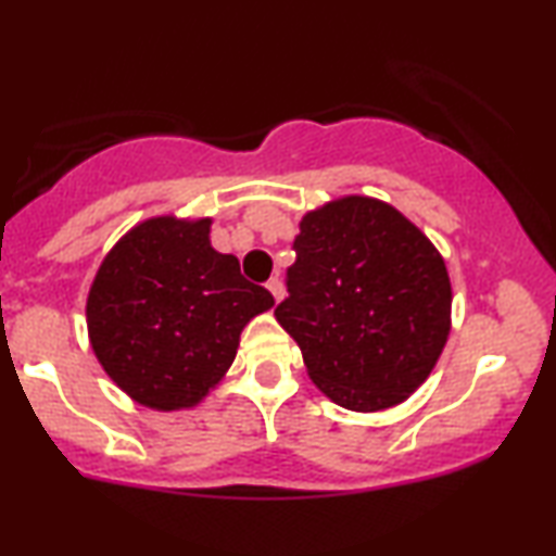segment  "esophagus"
I'll use <instances>...</instances> for the list:
<instances>
[{
  "label": "esophagus",
  "mask_w": 556,
  "mask_h": 556,
  "mask_svg": "<svg viewBox=\"0 0 556 556\" xmlns=\"http://www.w3.org/2000/svg\"><path fill=\"white\" fill-rule=\"evenodd\" d=\"M268 291L273 293V299H276V301L283 299V295H286L283 280H280V278H270V280H268Z\"/></svg>",
  "instance_id": "esophagus-1"
}]
</instances>
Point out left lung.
I'll return each instance as SVG.
<instances>
[{"instance_id":"obj_1","label":"left lung","mask_w":556,"mask_h":556,"mask_svg":"<svg viewBox=\"0 0 556 556\" xmlns=\"http://www.w3.org/2000/svg\"><path fill=\"white\" fill-rule=\"evenodd\" d=\"M276 318L311 382L337 405L377 413L430 377L451 333V278L420 227L349 194L301 219Z\"/></svg>"}]
</instances>
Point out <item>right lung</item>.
Listing matches in <instances>:
<instances>
[{
  "label": "right lung",
  "instance_id": "obj_1",
  "mask_svg": "<svg viewBox=\"0 0 556 556\" xmlns=\"http://www.w3.org/2000/svg\"><path fill=\"white\" fill-rule=\"evenodd\" d=\"M210 217L143 219L103 257L90 286V346L113 382L143 407H194L240 346L250 318L273 308L235 255L210 245Z\"/></svg>",
  "mask_w": 556,
  "mask_h": 556
}]
</instances>
